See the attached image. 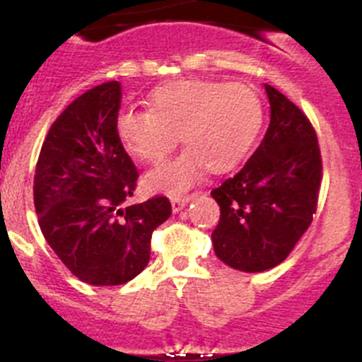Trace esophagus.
<instances>
[{
  "instance_id": "obj_1",
  "label": "esophagus",
  "mask_w": 362,
  "mask_h": 362,
  "mask_svg": "<svg viewBox=\"0 0 362 362\" xmlns=\"http://www.w3.org/2000/svg\"><path fill=\"white\" fill-rule=\"evenodd\" d=\"M191 198L192 196H173L171 198V208H173V211H180L185 204L191 202Z\"/></svg>"
}]
</instances>
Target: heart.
I'll return each mask as SVG.
<instances>
[{
  "mask_svg": "<svg viewBox=\"0 0 362 362\" xmlns=\"http://www.w3.org/2000/svg\"><path fill=\"white\" fill-rule=\"evenodd\" d=\"M151 110H124L115 134L131 158L159 166L177 148L187 151L147 177L154 191L177 194L198 182L204 168L233 170L257 141L264 122L259 94L245 83L175 80L151 93Z\"/></svg>",
  "mask_w": 362,
  "mask_h": 362,
  "instance_id": "obj_1",
  "label": "heart"
}]
</instances>
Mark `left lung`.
<instances>
[{
	"mask_svg": "<svg viewBox=\"0 0 362 362\" xmlns=\"http://www.w3.org/2000/svg\"><path fill=\"white\" fill-rule=\"evenodd\" d=\"M268 131L245 166L211 191L221 218L211 233L222 262L247 273L275 268L310 228L322 158L315 129L291 100L264 83Z\"/></svg>",
	"mask_w": 362,
	"mask_h": 362,
	"instance_id": "1",
	"label": "left lung"
}]
</instances>
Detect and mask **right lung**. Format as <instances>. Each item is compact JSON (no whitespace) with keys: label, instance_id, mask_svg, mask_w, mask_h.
<instances>
[{"label":"right lung","instance_id":"obj_1","mask_svg":"<svg viewBox=\"0 0 362 362\" xmlns=\"http://www.w3.org/2000/svg\"><path fill=\"white\" fill-rule=\"evenodd\" d=\"M120 98L117 80L76 98L50 126L36 163L40 229L90 286H120L144 272L152 233L171 215L166 196L127 206L138 171L115 134Z\"/></svg>","mask_w":362,"mask_h":362}]
</instances>
